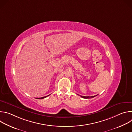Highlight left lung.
Here are the masks:
<instances>
[{
	"instance_id": "left-lung-1",
	"label": "left lung",
	"mask_w": 132,
	"mask_h": 132,
	"mask_svg": "<svg viewBox=\"0 0 132 132\" xmlns=\"http://www.w3.org/2000/svg\"><path fill=\"white\" fill-rule=\"evenodd\" d=\"M79 96H80V95H79ZM81 97H82V98H85V99H88V98H93V97H96V96H91V97H85V96H80Z\"/></svg>"
}]
</instances>
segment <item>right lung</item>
<instances>
[{"instance_id":"right-lung-1","label":"right lung","mask_w":132,"mask_h":132,"mask_svg":"<svg viewBox=\"0 0 132 132\" xmlns=\"http://www.w3.org/2000/svg\"><path fill=\"white\" fill-rule=\"evenodd\" d=\"M50 95H48L47 96H50ZM47 96H45V97H41V98H36V99H44V98L47 97Z\"/></svg>"}]
</instances>
